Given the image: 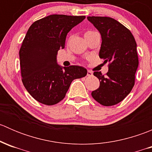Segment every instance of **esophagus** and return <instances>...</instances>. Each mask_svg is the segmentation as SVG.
<instances>
[{"mask_svg":"<svg viewBox=\"0 0 152 152\" xmlns=\"http://www.w3.org/2000/svg\"><path fill=\"white\" fill-rule=\"evenodd\" d=\"M87 76H93V72L90 71V70H87Z\"/></svg>","mask_w":152,"mask_h":152,"instance_id":"1","label":"esophagus"}]
</instances>
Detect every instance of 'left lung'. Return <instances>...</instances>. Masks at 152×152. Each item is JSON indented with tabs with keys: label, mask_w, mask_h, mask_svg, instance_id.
I'll use <instances>...</instances> for the list:
<instances>
[{
	"label": "left lung",
	"mask_w": 152,
	"mask_h": 152,
	"mask_svg": "<svg viewBox=\"0 0 152 152\" xmlns=\"http://www.w3.org/2000/svg\"><path fill=\"white\" fill-rule=\"evenodd\" d=\"M102 36L99 57L109 62L108 72H94L100 86L92 92L93 99L104 106L123 101L134 85L138 67L137 43L132 34L121 23L109 17H87Z\"/></svg>",
	"instance_id": "obj_1"
}]
</instances>
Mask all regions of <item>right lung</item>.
Segmentation results:
<instances>
[{"instance_id":"1","label":"right lung","mask_w":152,"mask_h":152,"mask_svg":"<svg viewBox=\"0 0 152 152\" xmlns=\"http://www.w3.org/2000/svg\"><path fill=\"white\" fill-rule=\"evenodd\" d=\"M85 16L51 15L29 27L20 49L22 82L39 103L53 105L65 98L73 80L87 75L85 67L58 65L56 56L63 49L66 36Z\"/></svg>"}]
</instances>
